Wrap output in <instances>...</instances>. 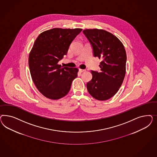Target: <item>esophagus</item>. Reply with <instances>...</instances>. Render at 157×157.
Masks as SVG:
<instances>
[{
	"instance_id": "esophagus-1",
	"label": "esophagus",
	"mask_w": 157,
	"mask_h": 157,
	"mask_svg": "<svg viewBox=\"0 0 157 157\" xmlns=\"http://www.w3.org/2000/svg\"><path fill=\"white\" fill-rule=\"evenodd\" d=\"M79 71L81 72H83L85 71V70H83V69H79Z\"/></svg>"
}]
</instances>
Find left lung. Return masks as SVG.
I'll return each instance as SVG.
<instances>
[{"mask_svg":"<svg viewBox=\"0 0 157 157\" xmlns=\"http://www.w3.org/2000/svg\"><path fill=\"white\" fill-rule=\"evenodd\" d=\"M83 33L90 44L93 56L101 59L100 71H91L93 77L87 83V89L96 100H108L118 91L125 77V48L118 38L104 30L86 29Z\"/></svg>","mask_w":157,"mask_h":157,"instance_id":"obj_1","label":"left lung"}]
</instances>
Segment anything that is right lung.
Here are the masks:
<instances>
[{"label":"right lung","mask_w":157,"mask_h":157,"mask_svg":"<svg viewBox=\"0 0 157 157\" xmlns=\"http://www.w3.org/2000/svg\"><path fill=\"white\" fill-rule=\"evenodd\" d=\"M82 29L54 28L40 34L29 57V66L34 83L48 98L58 100L66 95L77 76L76 68L63 67L58 62Z\"/></svg>","instance_id":"add662e5"}]
</instances>
